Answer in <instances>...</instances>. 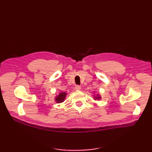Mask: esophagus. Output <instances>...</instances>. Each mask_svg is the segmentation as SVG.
Returning <instances> with one entry per match:
<instances>
[{
	"label": "esophagus",
	"mask_w": 152,
	"mask_h": 152,
	"mask_svg": "<svg viewBox=\"0 0 152 152\" xmlns=\"http://www.w3.org/2000/svg\"><path fill=\"white\" fill-rule=\"evenodd\" d=\"M75 89H76V90H80L81 89V86L79 85H76L75 86Z\"/></svg>",
	"instance_id": "34e87169"
}]
</instances>
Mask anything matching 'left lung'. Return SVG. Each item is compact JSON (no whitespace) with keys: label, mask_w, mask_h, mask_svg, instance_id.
<instances>
[{"label":"left lung","mask_w":152,"mask_h":152,"mask_svg":"<svg viewBox=\"0 0 152 152\" xmlns=\"http://www.w3.org/2000/svg\"><path fill=\"white\" fill-rule=\"evenodd\" d=\"M96 98H97V99H100V96H98V97H96Z\"/></svg>","instance_id":"8db88e82"}]
</instances>
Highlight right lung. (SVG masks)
Segmentation results:
<instances>
[{"label":"right lung","instance_id":"add662e5","mask_svg":"<svg viewBox=\"0 0 152 152\" xmlns=\"http://www.w3.org/2000/svg\"><path fill=\"white\" fill-rule=\"evenodd\" d=\"M65 96H66V93H61L60 94L58 95L56 99V101L57 102H61L64 101V98H65Z\"/></svg>","mask_w":152,"mask_h":152}]
</instances>
